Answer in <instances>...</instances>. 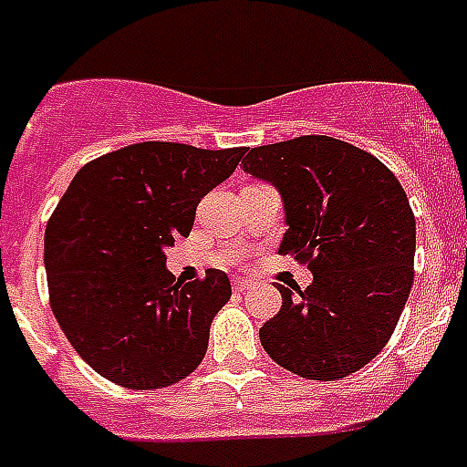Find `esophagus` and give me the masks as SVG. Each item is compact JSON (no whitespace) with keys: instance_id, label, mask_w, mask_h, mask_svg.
Wrapping results in <instances>:
<instances>
[{"instance_id":"esophagus-1","label":"esophagus","mask_w":467,"mask_h":467,"mask_svg":"<svg viewBox=\"0 0 467 467\" xmlns=\"http://www.w3.org/2000/svg\"><path fill=\"white\" fill-rule=\"evenodd\" d=\"M233 285H234V291H247V288H252V285H254V281H249V278L237 276L233 281Z\"/></svg>"}]
</instances>
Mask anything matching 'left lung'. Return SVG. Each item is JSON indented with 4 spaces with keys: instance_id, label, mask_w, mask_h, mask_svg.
I'll return each mask as SVG.
<instances>
[{
    "instance_id": "left-lung-1",
    "label": "left lung",
    "mask_w": 467,
    "mask_h": 467,
    "mask_svg": "<svg viewBox=\"0 0 467 467\" xmlns=\"http://www.w3.org/2000/svg\"><path fill=\"white\" fill-rule=\"evenodd\" d=\"M242 167L271 183L285 213L278 252L310 262L312 284H276L284 306L259 329L264 351L310 380L376 358L414 281L417 230L405 191L368 152L327 135L244 150Z\"/></svg>"
}]
</instances>
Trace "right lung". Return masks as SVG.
I'll return each instance as SVG.
<instances>
[{
  "label": "right lung",
  "instance_id": "obj_1",
  "mask_svg": "<svg viewBox=\"0 0 467 467\" xmlns=\"http://www.w3.org/2000/svg\"><path fill=\"white\" fill-rule=\"evenodd\" d=\"M244 148L138 142L84 164L46 227L50 307L99 376L130 390L179 383L198 368L211 322L233 288L225 271L179 284L167 247L193 227L201 198Z\"/></svg>",
  "mask_w": 467,
  "mask_h": 467
}]
</instances>
